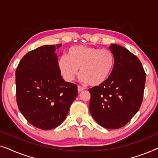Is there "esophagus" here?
<instances>
[{
  "label": "esophagus",
  "mask_w": 158,
  "mask_h": 158,
  "mask_svg": "<svg viewBox=\"0 0 158 158\" xmlns=\"http://www.w3.org/2000/svg\"><path fill=\"white\" fill-rule=\"evenodd\" d=\"M85 90V88H83V87H81V85L77 86V90H78V92H81V91H83V90Z\"/></svg>",
  "instance_id": "34e87169"
}]
</instances>
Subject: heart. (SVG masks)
<instances>
[{
    "mask_svg": "<svg viewBox=\"0 0 158 158\" xmlns=\"http://www.w3.org/2000/svg\"><path fill=\"white\" fill-rule=\"evenodd\" d=\"M114 62V54L109 49L77 45L70 47L67 56H61L57 64L65 81H73L80 68L82 82L98 86L105 83L111 75Z\"/></svg>",
    "mask_w": 158,
    "mask_h": 158,
    "instance_id": "heart-1",
    "label": "heart"
}]
</instances>
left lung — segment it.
<instances>
[{
	"mask_svg": "<svg viewBox=\"0 0 158 158\" xmlns=\"http://www.w3.org/2000/svg\"><path fill=\"white\" fill-rule=\"evenodd\" d=\"M115 62L105 83L90 88L89 109L96 122L106 129L126 125L141 106L146 74L140 60L128 49L111 44Z\"/></svg>",
	"mask_w": 158,
	"mask_h": 158,
	"instance_id": "1",
	"label": "left lung"
}]
</instances>
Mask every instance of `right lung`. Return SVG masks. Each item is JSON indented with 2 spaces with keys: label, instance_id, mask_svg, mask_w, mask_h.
<instances>
[{
  "label": "right lung",
  "instance_id": "right-lung-1",
  "mask_svg": "<svg viewBox=\"0 0 158 158\" xmlns=\"http://www.w3.org/2000/svg\"><path fill=\"white\" fill-rule=\"evenodd\" d=\"M44 45L23 56L16 71V101L30 124L51 129L61 124L77 96V87L65 82L58 68L56 49Z\"/></svg>",
  "mask_w": 158,
  "mask_h": 158
}]
</instances>
